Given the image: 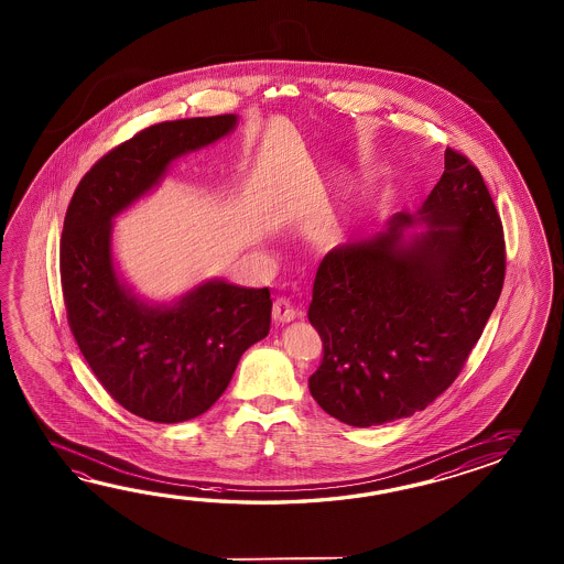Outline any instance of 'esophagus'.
<instances>
[{"label": "esophagus", "instance_id": "obj_1", "mask_svg": "<svg viewBox=\"0 0 564 564\" xmlns=\"http://www.w3.org/2000/svg\"><path fill=\"white\" fill-rule=\"evenodd\" d=\"M296 308L292 306V302L288 299H276L274 300V308H272V316H274V321L276 323H290V321H294L296 318Z\"/></svg>", "mask_w": 564, "mask_h": 564}]
</instances>
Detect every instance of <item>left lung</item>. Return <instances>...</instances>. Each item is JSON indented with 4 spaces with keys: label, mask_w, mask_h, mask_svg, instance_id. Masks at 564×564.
<instances>
[{
    "label": "left lung",
    "mask_w": 564,
    "mask_h": 564,
    "mask_svg": "<svg viewBox=\"0 0 564 564\" xmlns=\"http://www.w3.org/2000/svg\"><path fill=\"white\" fill-rule=\"evenodd\" d=\"M503 270L490 192L468 156L445 149L444 175L415 214L389 217L318 265L308 306L323 338L321 367L308 379L316 403L352 427L423 411L478 343Z\"/></svg>",
    "instance_id": "8db88e82"
}]
</instances>
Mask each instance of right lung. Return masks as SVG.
<instances>
[{
    "mask_svg": "<svg viewBox=\"0 0 564 564\" xmlns=\"http://www.w3.org/2000/svg\"><path fill=\"white\" fill-rule=\"evenodd\" d=\"M236 115L159 122L102 156L64 217L61 278L68 324L96 379L143 420L181 423L228 389L240 357L270 333L268 288L205 280L171 302L137 296L112 256V219L180 156L228 137Z\"/></svg>",
    "mask_w": 564,
    "mask_h": 564,
    "instance_id": "right-lung-1",
    "label": "right lung"
}]
</instances>
